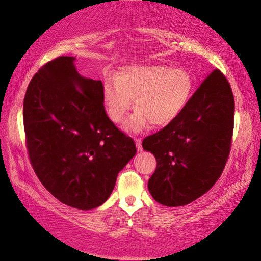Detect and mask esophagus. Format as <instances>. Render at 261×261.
Segmentation results:
<instances>
[{
  "mask_svg": "<svg viewBox=\"0 0 261 261\" xmlns=\"http://www.w3.org/2000/svg\"><path fill=\"white\" fill-rule=\"evenodd\" d=\"M135 143H136V147H137L138 151H141V150H143V146H141V139L135 138Z\"/></svg>",
  "mask_w": 261,
  "mask_h": 261,
  "instance_id": "1",
  "label": "esophagus"
}]
</instances>
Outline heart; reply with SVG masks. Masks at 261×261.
<instances>
[{"label":"heart","mask_w":261,"mask_h":261,"mask_svg":"<svg viewBox=\"0 0 261 261\" xmlns=\"http://www.w3.org/2000/svg\"><path fill=\"white\" fill-rule=\"evenodd\" d=\"M193 91V78L183 68L136 66L123 69L115 82H106L103 100L110 118L116 124L125 120L134 100L137 111L126 128L139 132L149 122L163 126L174 121L189 103Z\"/></svg>","instance_id":"1"}]
</instances>
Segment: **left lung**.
<instances>
[{
  "label": "left lung",
  "instance_id": "obj_1",
  "mask_svg": "<svg viewBox=\"0 0 261 261\" xmlns=\"http://www.w3.org/2000/svg\"><path fill=\"white\" fill-rule=\"evenodd\" d=\"M234 109L231 85L215 69L179 116L143 140L156 160L148 181L156 202L185 206L216 184L231 151Z\"/></svg>",
  "mask_w": 261,
  "mask_h": 261
}]
</instances>
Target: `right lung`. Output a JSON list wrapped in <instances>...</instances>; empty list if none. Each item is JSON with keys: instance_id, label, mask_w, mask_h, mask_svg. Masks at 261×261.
<instances>
[{"instance_id": "1", "label": "right lung", "mask_w": 261, "mask_h": 261, "mask_svg": "<svg viewBox=\"0 0 261 261\" xmlns=\"http://www.w3.org/2000/svg\"><path fill=\"white\" fill-rule=\"evenodd\" d=\"M74 61L59 57L33 77L23 100V128L42 185L67 206L90 210L111 195L136 145L107 115L102 82L82 77Z\"/></svg>"}]
</instances>
